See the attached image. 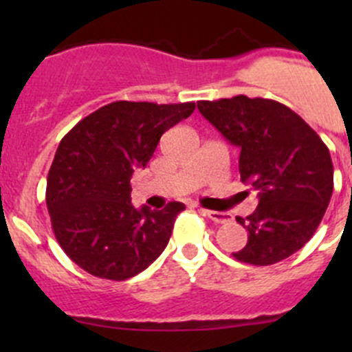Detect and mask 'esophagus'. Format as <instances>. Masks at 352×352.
<instances>
[{"instance_id": "34e87169", "label": "esophagus", "mask_w": 352, "mask_h": 352, "mask_svg": "<svg viewBox=\"0 0 352 352\" xmlns=\"http://www.w3.org/2000/svg\"><path fill=\"white\" fill-rule=\"evenodd\" d=\"M204 216H208L209 219H212L214 223H228L232 221V216L228 212H219V211H209V209H199Z\"/></svg>"}]
</instances>
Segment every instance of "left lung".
Instances as JSON below:
<instances>
[{"label": "left lung", "mask_w": 352, "mask_h": 352, "mask_svg": "<svg viewBox=\"0 0 352 352\" xmlns=\"http://www.w3.org/2000/svg\"><path fill=\"white\" fill-rule=\"evenodd\" d=\"M197 109L240 148V180L258 196L250 216H236L248 242L233 257L254 265L285 261L314 236L332 197L329 148L296 112L269 98L236 95Z\"/></svg>", "instance_id": "left-lung-1"}]
</instances>
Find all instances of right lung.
Listing matches in <instances>:
<instances>
[{"mask_svg":"<svg viewBox=\"0 0 352 352\" xmlns=\"http://www.w3.org/2000/svg\"><path fill=\"white\" fill-rule=\"evenodd\" d=\"M194 102H112L81 119L59 143L47 175L56 240L83 271L124 281L160 257L182 202L155 211L131 202V177L146 166L165 131L187 119Z\"/></svg>","mask_w":352,"mask_h":352,"instance_id":"obj_1","label":"right lung"}]
</instances>
